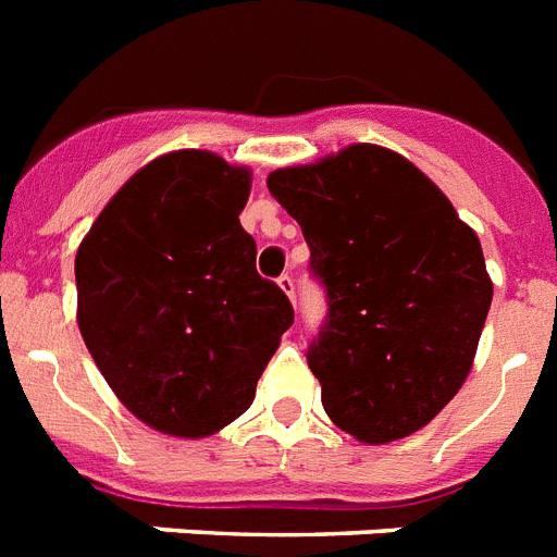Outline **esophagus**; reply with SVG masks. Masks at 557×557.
<instances>
[{
    "label": "esophagus",
    "instance_id": "esophagus-1",
    "mask_svg": "<svg viewBox=\"0 0 557 557\" xmlns=\"http://www.w3.org/2000/svg\"><path fill=\"white\" fill-rule=\"evenodd\" d=\"M278 287L284 289V296H287L289 301H296V284H293V275L284 273L282 278H278Z\"/></svg>",
    "mask_w": 557,
    "mask_h": 557
}]
</instances>
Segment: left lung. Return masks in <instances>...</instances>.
<instances>
[{
  "mask_svg": "<svg viewBox=\"0 0 557 557\" xmlns=\"http://www.w3.org/2000/svg\"><path fill=\"white\" fill-rule=\"evenodd\" d=\"M310 245L330 315L307 364L361 444L418 433L461 389L493 305L475 230L401 153L350 145L268 176Z\"/></svg>",
  "mask_w": 557,
  "mask_h": 557,
  "instance_id": "obj_1",
  "label": "left lung"
}]
</instances>
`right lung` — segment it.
<instances>
[{
	"label": "right lung",
	"instance_id": "right-lung-1",
	"mask_svg": "<svg viewBox=\"0 0 557 557\" xmlns=\"http://www.w3.org/2000/svg\"><path fill=\"white\" fill-rule=\"evenodd\" d=\"M250 168L173 150L136 170L76 250V321L133 416L207 438L256 398L293 307L256 273Z\"/></svg>",
	"mask_w": 557,
	"mask_h": 557
}]
</instances>
